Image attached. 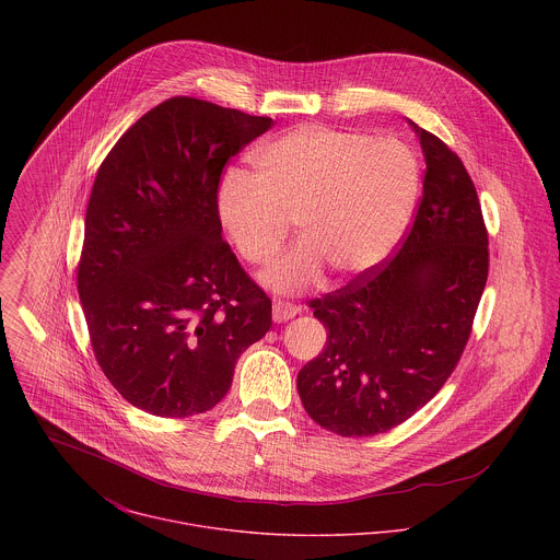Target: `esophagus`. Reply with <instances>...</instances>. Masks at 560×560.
<instances>
[{"mask_svg":"<svg viewBox=\"0 0 560 560\" xmlns=\"http://www.w3.org/2000/svg\"><path fill=\"white\" fill-rule=\"evenodd\" d=\"M300 313V308L291 302H273V311H271V317L276 323H284V320L293 319L295 315Z\"/></svg>","mask_w":560,"mask_h":560,"instance_id":"esophagus-1","label":"esophagus"}]
</instances>
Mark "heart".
<instances>
[{
	"mask_svg": "<svg viewBox=\"0 0 560 560\" xmlns=\"http://www.w3.org/2000/svg\"><path fill=\"white\" fill-rule=\"evenodd\" d=\"M254 176L231 172L218 194V222L241 258L269 262L295 222L300 243L262 282L276 293L317 284L325 267L362 276L399 245L411 218L420 165L395 138L304 125L254 149Z\"/></svg>",
	"mask_w": 560,
	"mask_h": 560,
	"instance_id": "1",
	"label": "heart"
}]
</instances>
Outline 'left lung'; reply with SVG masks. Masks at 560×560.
<instances>
[{"label":"left lung","mask_w":560,"mask_h":560,"mask_svg":"<svg viewBox=\"0 0 560 560\" xmlns=\"http://www.w3.org/2000/svg\"><path fill=\"white\" fill-rule=\"evenodd\" d=\"M427 163L399 254L311 302L327 342L298 375L308 416L342 438L386 433L433 399L470 338L487 282V231L462 160L407 120Z\"/></svg>","instance_id":"obj_1"}]
</instances>
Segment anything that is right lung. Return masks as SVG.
Returning <instances> with one entry per match:
<instances>
[{
  "mask_svg": "<svg viewBox=\"0 0 560 560\" xmlns=\"http://www.w3.org/2000/svg\"><path fill=\"white\" fill-rule=\"evenodd\" d=\"M273 125L191 96L144 114L101 163L78 289L112 386L138 409L187 418L226 397L241 353L271 325L269 298L218 222L226 161Z\"/></svg>",
  "mask_w": 560,
  "mask_h": 560,
  "instance_id": "right-lung-1",
  "label": "right lung"
}]
</instances>
